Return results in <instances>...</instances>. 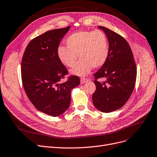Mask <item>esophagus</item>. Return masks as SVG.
<instances>
[{
	"label": "esophagus",
	"instance_id": "1",
	"mask_svg": "<svg viewBox=\"0 0 157 157\" xmlns=\"http://www.w3.org/2000/svg\"><path fill=\"white\" fill-rule=\"evenodd\" d=\"M88 81H89V79H86V78H82V79H81V80H80L81 84H84V83L87 82Z\"/></svg>",
	"mask_w": 157,
	"mask_h": 157
}]
</instances>
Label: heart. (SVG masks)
Returning <instances> with one entry per match:
<instances>
[{"mask_svg":"<svg viewBox=\"0 0 157 157\" xmlns=\"http://www.w3.org/2000/svg\"><path fill=\"white\" fill-rule=\"evenodd\" d=\"M67 46H59L57 54L60 61L72 68L76 63L78 56L79 61L71 71L73 75L85 76L95 68L105 63L109 53L106 35L100 30L81 31L71 35L66 40Z\"/></svg>","mask_w":157,"mask_h":157,"instance_id":"obj_1","label":"heart"}]
</instances>
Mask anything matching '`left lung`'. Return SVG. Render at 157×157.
<instances>
[{"mask_svg": "<svg viewBox=\"0 0 157 157\" xmlns=\"http://www.w3.org/2000/svg\"><path fill=\"white\" fill-rule=\"evenodd\" d=\"M105 32L109 53L105 63L94 74L96 91L92 95L94 107L103 113H111L122 107L134 89L136 67L127 40L109 29L98 26ZM104 78L105 82L97 80Z\"/></svg>", "mask_w": 157, "mask_h": 157, "instance_id": "1", "label": "left lung"}]
</instances>
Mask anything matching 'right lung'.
<instances>
[{"instance_id": "right-lung-1", "label": "right lung", "mask_w": 157, "mask_h": 157, "mask_svg": "<svg viewBox=\"0 0 157 157\" xmlns=\"http://www.w3.org/2000/svg\"><path fill=\"white\" fill-rule=\"evenodd\" d=\"M70 28L50 30L32 39L21 63L22 85L29 100L39 111L54 117L67 111L71 104V90L80 83L76 75L60 83L68 71L57 50Z\"/></svg>"}]
</instances>
